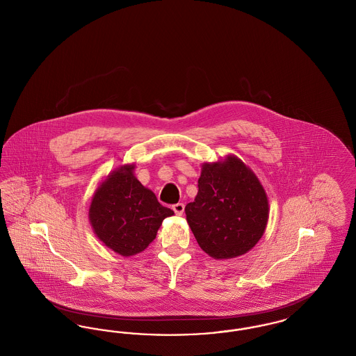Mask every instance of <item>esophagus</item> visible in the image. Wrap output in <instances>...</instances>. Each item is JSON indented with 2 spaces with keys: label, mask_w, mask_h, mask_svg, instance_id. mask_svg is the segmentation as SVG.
<instances>
[{
  "label": "esophagus",
  "mask_w": 356,
  "mask_h": 356,
  "mask_svg": "<svg viewBox=\"0 0 356 356\" xmlns=\"http://www.w3.org/2000/svg\"><path fill=\"white\" fill-rule=\"evenodd\" d=\"M184 204L183 203H177L175 204V205H172V209L175 211V213L177 215V216H181L183 213H184Z\"/></svg>",
  "instance_id": "esophagus-1"
}]
</instances>
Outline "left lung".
<instances>
[{
    "label": "left lung",
    "mask_w": 356,
    "mask_h": 356,
    "mask_svg": "<svg viewBox=\"0 0 356 356\" xmlns=\"http://www.w3.org/2000/svg\"><path fill=\"white\" fill-rule=\"evenodd\" d=\"M195 202L186 204V221L200 248L213 259L248 252L261 238L268 221L263 186L236 156L202 168Z\"/></svg>",
    "instance_id": "left-lung-1"
}]
</instances>
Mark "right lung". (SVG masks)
<instances>
[{
    "mask_svg": "<svg viewBox=\"0 0 356 356\" xmlns=\"http://www.w3.org/2000/svg\"><path fill=\"white\" fill-rule=\"evenodd\" d=\"M135 165L120 167L96 189L89 220L102 243L121 256L144 251L173 211L157 202L151 189L134 175Z\"/></svg>",
    "mask_w": 356,
    "mask_h": 356,
    "instance_id": "obj_1",
    "label": "right lung"
}]
</instances>
